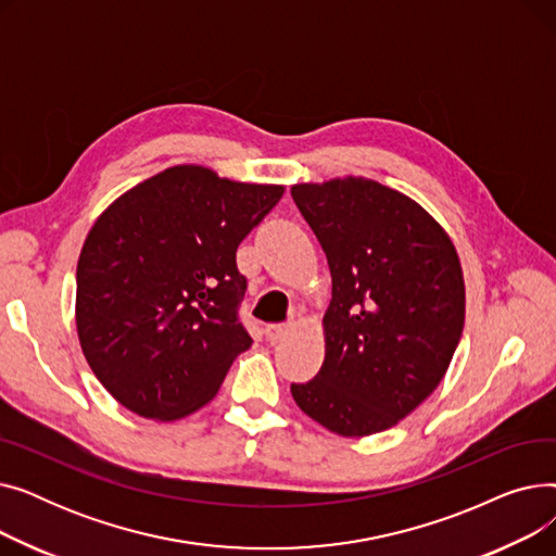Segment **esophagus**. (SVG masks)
I'll list each match as a JSON object with an SVG mask.
<instances>
[{"label":"esophagus","instance_id":"esophagus-1","mask_svg":"<svg viewBox=\"0 0 556 556\" xmlns=\"http://www.w3.org/2000/svg\"><path fill=\"white\" fill-rule=\"evenodd\" d=\"M290 331V325H266V338L270 342H277L281 338H286Z\"/></svg>","mask_w":556,"mask_h":556}]
</instances>
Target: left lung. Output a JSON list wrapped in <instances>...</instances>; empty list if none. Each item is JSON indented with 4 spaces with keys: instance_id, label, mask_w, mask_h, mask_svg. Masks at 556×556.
Masks as SVG:
<instances>
[{
    "instance_id": "8db88e82",
    "label": "left lung",
    "mask_w": 556,
    "mask_h": 556,
    "mask_svg": "<svg viewBox=\"0 0 556 556\" xmlns=\"http://www.w3.org/2000/svg\"><path fill=\"white\" fill-rule=\"evenodd\" d=\"M331 270L327 354L295 403L342 437L383 432L424 403L464 329V277L448 233L407 195L367 178L290 189Z\"/></svg>"
}]
</instances>
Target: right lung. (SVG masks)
Returning a JSON list of instances; mask_svg holds the SVG:
<instances>
[{
    "label": "right lung",
    "instance_id": "right-lung-1",
    "mask_svg": "<svg viewBox=\"0 0 556 556\" xmlns=\"http://www.w3.org/2000/svg\"><path fill=\"white\" fill-rule=\"evenodd\" d=\"M279 185L173 166L97 218L76 268V329L101 386L139 417L182 419L212 401L252 344L239 319L237 248Z\"/></svg>",
    "mask_w": 556,
    "mask_h": 556
}]
</instances>
